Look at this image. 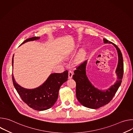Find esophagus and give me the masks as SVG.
<instances>
[{
	"mask_svg": "<svg viewBox=\"0 0 133 133\" xmlns=\"http://www.w3.org/2000/svg\"><path fill=\"white\" fill-rule=\"evenodd\" d=\"M72 75H73V73H72V71L69 70V71H68V78H69V79H70V78H72Z\"/></svg>",
	"mask_w": 133,
	"mask_h": 133,
	"instance_id": "34e87169",
	"label": "esophagus"
}]
</instances>
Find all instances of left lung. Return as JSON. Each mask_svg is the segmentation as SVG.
Returning a JSON list of instances; mask_svg holds the SVG:
<instances>
[{"label": "left lung", "instance_id": "8db88e82", "mask_svg": "<svg viewBox=\"0 0 133 133\" xmlns=\"http://www.w3.org/2000/svg\"><path fill=\"white\" fill-rule=\"evenodd\" d=\"M105 44H112L118 52V64L116 70L118 80L116 83L105 91L100 90L95 87L88 79L86 75L87 61L76 67L72 78L76 83V94L79 103L84 106L91 109H97L109 103L114 96L119 87L124 73V63L122 54L119 48L115 44L103 39Z\"/></svg>", "mask_w": 133, "mask_h": 133}]
</instances>
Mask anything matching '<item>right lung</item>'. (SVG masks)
<instances>
[{
    "mask_svg": "<svg viewBox=\"0 0 133 133\" xmlns=\"http://www.w3.org/2000/svg\"><path fill=\"white\" fill-rule=\"evenodd\" d=\"M39 38L40 37H31L25 40L22 44ZM13 63L12 57V66ZM68 77V72L67 70H65L62 73L51 74L42 86L35 89H28L16 83L14 76L12 75L14 86L23 102L32 109L39 111L48 109L54 105L57 100L61 86L67 81Z\"/></svg>",
    "mask_w": 133,
    "mask_h": 133,
    "instance_id": "1",
    "label": "right lung"
}]
</instances>
